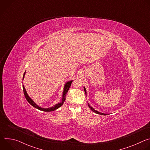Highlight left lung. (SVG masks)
Instances as JSON below:
<instances>
[{"label":"left lung","instance_id":"obj_1","mask_svg":"<svg viewBox=\"0 0 150 150\" xmlns=\"http://www.w3.org/2000/svg\"><path fill=\"white\" fill-rule=\"evenodd\" d=\"M83 90H84V91H85V95H87V91H86V89H85V87H83ZM88 108L93 111V112H94V113H97V114H98V115H109V114H108V113H101V112H98V111H97L96 110H95L93 108H92V107L88 103Z\"/></svg>","mask_w":150,"mask_h":150}]
</instances>
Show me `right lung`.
<instances>
[{
	"instance_id": "obj_1",
	"label": "right lung",
	"mask_w": 150,
	"mask_h": 150,
	"mask_svg": "<svg viewBox=\"0 0 150 150\" xmlns=\"http://www.w3.org/2000/svg\"><path fill=\"white\" fill-rule=\"evenodd\" d=\"M25 72H24V74L23 75V79L24 78V76H25ZM73 80H71V81H69L68 82H67L65 84V85H64V88H63V93H62V100H61V101L52 107H50V108H41V107L39 106L38 105H37L30 97V96L28 95L27 93V91L25 88V87L24 85H23V90H24V95H25V98L27 99V100L28 101V102L31 105H33L34 108L40 110H41V111H43V112H52V111H54L56 109H57L58 108H60V107L63 105V104L64 103V102H65V100H66V96H67V94L71 87V85L72 82Z\"/></svg>"
}]
</instances>
